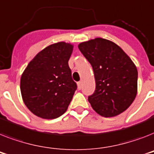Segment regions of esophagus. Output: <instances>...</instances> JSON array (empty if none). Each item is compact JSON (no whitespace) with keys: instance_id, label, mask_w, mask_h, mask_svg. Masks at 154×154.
Listing matches in <instances>:
<instances>
[{"instance_id":"obj_1","label":"esophagus","mask_w":154,"mask_h":154,"mask_svg":"<svg viewBox=\"0 0 154 154\" xmlns=\"http://www.w3.org/2000/svg\"><path fill=\"white\" fill-rule=\"evenodd\" d=\"M77 87H78V89H81V88H82V81L77 82Z\"/></svg>"}]
</instances>
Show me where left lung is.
Masks as SVG:
<instances>
[{"instance_id": "obj_1", "label": "left lung", "mask_w": 154, "mask_h": 154, "mask_svg": "<svg viewBox=\"0 0 154 154\" xmlns=\"http://www.w3.org/2000/svg\"><path fill=\"white\" fill-rule=\"evenodd\" d=\"M78 48L92 67L96 89L88 100L103 117L118 116L131 106L137 95L138 70L118 45L104 38L81 42Z\"/></svg>"}]
</instances>
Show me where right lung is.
I'll return each mask as SVG.
<instances>
[{"label": "right lung", "mask_w": 154, "mask_h": 154, "mask_svg": "<svg viewBox=\"0 0 154 154\" xmlns=\"http://www.w3.org/2000/svg\"><path fill=\"white\" fill-rule=\"evenodd\" d=\"M73 47L64 42L51 45L25 69L20 79L21 94L34 115L53 119L66 112L77 88L68 64Z\"/></svg>", "instance_id": "obj_1"}]
</instances>
